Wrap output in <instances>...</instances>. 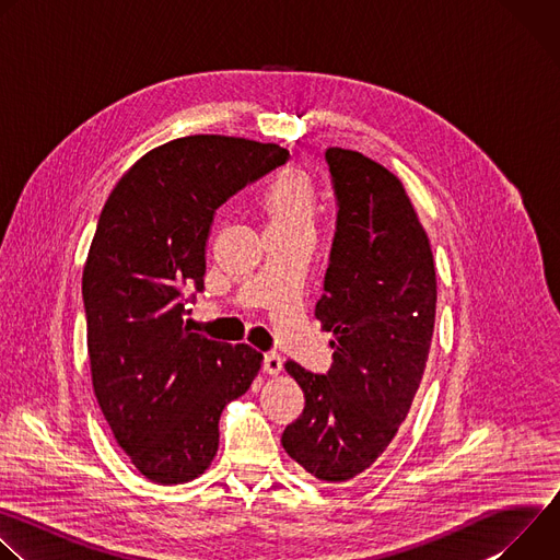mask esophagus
Wrapping results in <instances>:
<instances>
[{"label":"esophagus","mask_w":560,"mask_h":560,"mask_svg":"<svg viewBox=\"0 0 560 560\" xmlns=\"http://www.w3.org/2000/svg\"><path fill=\"white\" fill-rule=\"evenodd\" d=\"M281 368H283V359L277 352H266L264 354V372L277 376L281 372Z\"/></svg>","instance_id":"esophagus-1"}]
</instances>
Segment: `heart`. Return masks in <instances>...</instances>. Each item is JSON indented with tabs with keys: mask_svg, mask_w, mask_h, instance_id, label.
<instances>
[{
	"mask_svg": "<svg viewBox=\"0 0 560 560\" xmlns=\"http://www.w3.org/2000/svg\"><path fill=\"white\" fill-rule=\"evenodd\" d=\"M268 228H312L316 214V186L301 168L279 175L264 201Z\"/></svg>",
	"mask_w": 560,
	"mask_h": 560,
	"instance_id": "b5f03b06",
	"label": "heart"
}]
</instances>
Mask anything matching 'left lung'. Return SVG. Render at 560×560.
Here are the masks:
<instances>
[{"label": "left lung", "instance_id": "obj_1", "mask_svg": "<svg viewBox=\"0 0 560 560\" xmlns=\"http://www.w3.org/2000/svg\"><path fill=\"white\" fill-rule=\"evenodd\" d=\"M337 232L316 318L335 335L328 374L294 361L305 408L281 436L310 476L343 483L368 469L406 421L436 314L428 232L396 175L357 150L328 148Z\"/></svg>", "mask_w": 560, "mask_h": 560}]
</instances>
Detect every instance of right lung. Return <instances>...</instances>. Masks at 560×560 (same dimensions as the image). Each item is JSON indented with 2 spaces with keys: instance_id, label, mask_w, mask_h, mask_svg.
<instances>
[{
  "instance_id": "1",
  "label": "right lung",
  "mask_w": 560,
  "mask_h": 560,
  "mask_svg": "<svg viewBox=\"0 0 560 560\" xmlns=\"http://www.w3.org/2000/svg\"><path fill=\"white\" fill-rule=\"evenodd\" d=\"M277 143L190 135L152 148L113 188L82 277L97 404L152 483L203 474L223 408L248 392L264 354L190 332L184 290H203L214 210L288 162Z\"/></svg>"
}]
</instances>
